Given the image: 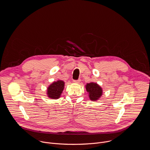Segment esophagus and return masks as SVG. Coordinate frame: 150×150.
I'll list each match as a JSON object with an SVG mask.
<instances>
[{
  "mask_svg": "<svg viewBox=\"0 0 150 150\" xmlns=\"http://www.w3.org/2000/svg\"><path fill=\"white\" fill-rule=\"evenodd\" d=\"M81 82V79H79L78 80H75V81H74V82L75 83H79Z\"/></svg>",
  "mask_w": 150,
  "mask_h": 150,
  "instance_id": "obj_1",
  "label": "esophagus"
}]
</instances>
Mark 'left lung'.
Returning <instances> with one entry per match:
<instances>
[{
  "mask_svg": "<svg viewBox=\"0 0 150 150\" xmlns=\"http://www.w3.org/2000/svg\"><path fill=\"white\" fill-rule=\"evenodd\" d=\"M85 89L88 93V97L90 100L97 101L103 95V89L97 83H87L85 85Z\"/></svg>",
  "mask_w": 150,
  "mask_h": 150,
  "instance_id": "8db88e82",
  "label": "left lung"
}]
</instances>
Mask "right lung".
<instances>
[{
  "label": "right lung",
  "instance_id": "1",
  "mask_svg": "<svg viewBox=\"0 0 150 150\" xmlns=\"http://www.w3.org/2000/svg\"><path fill=\"white\" fill-rule=\"evenodd\" d=\"M65 87V82L62 80L54 81L47 88V96L49 98L56 100L60 97Z\"/></svg>",
  "mask_w": 150,
  "mask_h": 150
}]
</instances>
